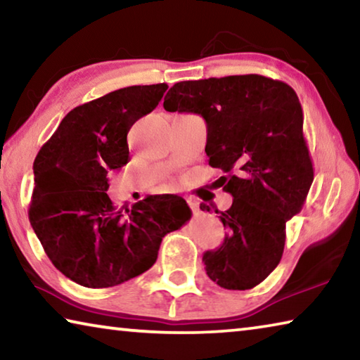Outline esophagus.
Instances as JSON below:
<instances>
[{"label": "esophagus", "instance_id": "1", "mask_svg": "<svg viewBox=\"0 0 360 360\" xmlns=\"http://www.w3.org/2000/svg\"><path fill=\"white\" fill-rule=\"evenodd\" d=\"M187 200V203H188V206H191V210L195 212V214H197L198 212V202H197V198H193V197H187L186 198Z\"/></svg>", "mask_w": 360, "mask_h": 360}]
</instances>
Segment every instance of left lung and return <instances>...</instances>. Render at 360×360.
<instances>
[{
	"label": "left lung",
	"instance_id": "left-lung-1",
	"mask_svg": "<svg viewBox=\"0 0 360 360\" xmlns=\"http://www.w3.org/2000/svg\"><path fill=\"white\" fill-rule=\"evenodd\" d=\"M163 108L206 120L210 165L222 169L216 182L233 197L227 211L216 210L229 233L205 252L206 275L224 289L255 288L281 260L285 222L302 211L314 179L295 90L260 75L182 81Z\"/></svg>",
	"mask_w": 360,
	"mask_h": 360
}]
</instances>
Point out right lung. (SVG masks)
<instances>
[{
    "label": "right lung",
    "instance_id": "add662e5",
    "mask_svg": "<svg viewBox=\"0 0 360 360\" xmlns=\"http://www.w3.org/2000/svg\"><path fill=\"white\" fill-rule=\"evenodd\" d=\"M167 89L131 85L71 109L34 158L30 224L53 266L84 288H112L148 271L163 236L191 219L176 195H149L122 212L106 193L108 173L130 160L131 125Z\"/></svg>",
    "mask_w": 360,
    "mask_h": 360
}]
</instances>
